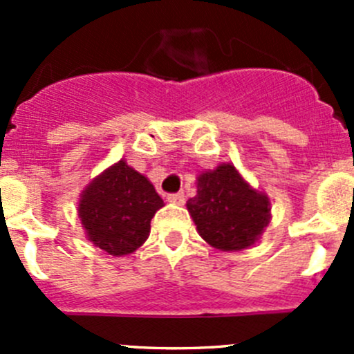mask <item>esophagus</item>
<instances>
[{"instance_id": "esophagus-1", "label": "esophagus", "mask_w": 354, "mask_h": 354, "mask_svg": "<svg viewBox=\"0 0 354 354\" xmlns=\"http://www.w3.org/2000/svg\"><path fill=\"white\" fill-rule=\"evenodd\" d=\"M167 202L176 203V205H183V203H185V194H183V192H178V194H169V195H167Z\"/></svg>"}]
</instances>
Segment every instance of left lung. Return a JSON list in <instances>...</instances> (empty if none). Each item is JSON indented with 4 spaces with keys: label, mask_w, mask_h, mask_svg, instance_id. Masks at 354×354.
Wrapping results in <instances>:
<instances>
[{
    "label": "left lung",
    "mask_w": 354,
    "mask_h": 354,
    "mask_svg": "<svg viewBox=\"0 0 354 354\" xmlns=\"http://www.w3.org/2000/svg\"><path fill=\"white\" fill-rule=\"evenodd\" d=\"M187 209L198 234L221 252H241L260 240L270 223V198L253 188L231 162L197 176Z\"/></svg>",
    "instance_id": "left-lung-1"
}]
</instances>
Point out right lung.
Instances as JSON below:
<instances>
[{
    "label": "right lung",
    "instance_id": "add662e5",
    "mask_svg": "<svg viewBox=\"0 0 354 354\" xmlns=\"http://www.w3.org/2000/svg\"><path fill=\"white\" fill-rule=\"evenodd\" d=\"M160 207L162 198L149 178L121 159L82 190L77 212L92 245L123 257L147 241L151 219Z\"/></svg>",
    "mask_w": 354,
    "mask_h": 354
}]
</instances>
